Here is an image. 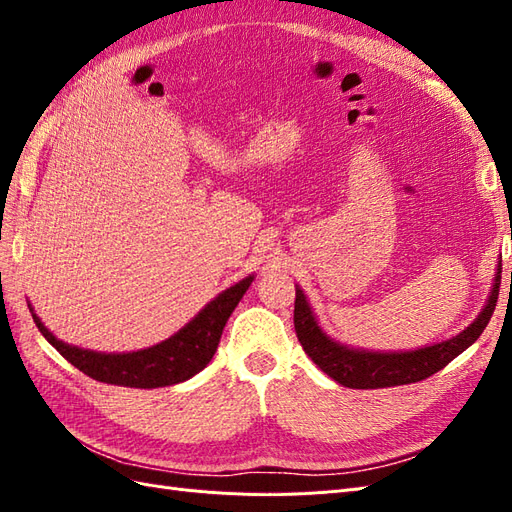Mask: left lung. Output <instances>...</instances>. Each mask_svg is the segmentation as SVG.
I'll use <instances>...</instances> for the list:
<instances>
[{"label": "left lung", "mask_w": 512, "mask_h": 512, "mask_svg": "<svg viewBox=\"0 0 512 512\" xmlns=\"http://www.w3.org/2000/svg\"><path fill=\"white\" fill-rule=\"evenodd\" d=\"M500 273L502 262H498V271H495V280L487 303L472 320V324H468L461 333L438 344H429L416 350L384 352L354 348L337 342V339H333L320 327L301 286H294L297 288V299H294V331H297L299 342L309 359L329 378L342 386H348V389H386V386L418 382L446 367L455 356L470 348L480 337V333L485 331L495 303H498Z\"/></svg>", "instance_id": "1"}]
</instances>
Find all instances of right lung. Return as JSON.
Segmentation results:
<instances>
[{
    "mask_svg": "<svg viewBox=\"0 0 512 512\" xmlns=\"http://www.w3.org/2000/svg\"><path fill=\"white\" fill-rule=\"evenodd\" d=\"M252 282L254 273L222 290L175 335L156 346L134 352H96L66 344L44 327L32 303H29V312L46 342L89 378L106 384L130 386V389H158V386H173L190 380L209 365L230 314L235 312Z\"/></svg>",
    "mask_w": 512,
    "mask_h": 512,
    "instance_id": "right-lung-1",
    "label": "right lung"
}]
</instances>
